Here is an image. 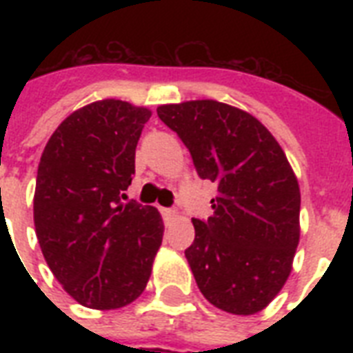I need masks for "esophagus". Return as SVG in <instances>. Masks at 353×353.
Listing matches in <instances>:
<instances>
[{"mask_svg":"<svg viewBox=\"0 0 353 353\" xmlns=\"http://www.w3.org/2000/svg\"><path fill=\"white\" fill-rule=\"evenodd\" d=\"M161 212H163V216H165V218H174V216L177 214L174 209H161Z\"/></svg>","mask_w":353,"mask_h":353,"instance_id":"obj_1","label":"esophagus"}]
</instances>
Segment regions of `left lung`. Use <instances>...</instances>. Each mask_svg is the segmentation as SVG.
I'll return each mask as SVG.
<instances>
[{
    "label": "left lung",
    "instance_id": "left-lung-1",
    "mask_svg": "<svg viewBox=\"0 0 353 353\" xmlns=\"http://www.w3.org/2000/svg\"><path fill=\"white\" fill-rule=\"evenodd\" d=\"M199 177L218 183L212 216L192 220L185 251L199 291L232 315H254L279 295L301 240V188L284 150L251 113L231 104H163Z\"/></svg>",
    "mask_w": 353,
    "mask_h": 353
}]
</instances>
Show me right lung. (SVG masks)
I'll return each mask as SVG.
<instances>
[{
  "label": "right lung",
  "instance_id": "right-lung-1",
  "mask_svg": "<svg viewBox=\"0 0 353 353\" xmlns=\"http://www.w3.org/2000/svg\"><path fill=\"white\" fill-rule=\"evenodd\" d=\"M152 112L104 99L79 108L47 141L36 176L34 229L47 265L74 301L117 310L143 295L163 218L126 199Z\"/></svg>",
  "mask_w": 353,
  "mask_h": 353
}]
</instances>
